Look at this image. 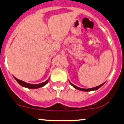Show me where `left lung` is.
<instances>
[{"mask_svg":"<svg viewBox=\"0 0 124 124\" xmlns=\"http://www.w3.org/2000/svg\"><path fill=\"white\" fill-rule=\"evenodd\" d=\"M69 82H70V84H71V85L74 88H76V89L78 90H80V91H83V92H90V91H94V90H98L99 88H100V87H101L104 84H105V83H103V84H101V85H99V86H97V87H93V88H80V87H77V86L74 85V84H72V83H71V82L69 81Z\"/></svg>","mask_w":124,"mask_h":124,"instance_id":"8db88e82","label":"left lung"}]
</instances>
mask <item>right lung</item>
I'll return each instance as SVG.
<instances>
[{
	"instance_id": "obj_1",
	"label": "right lung",
	"mask_w": 124,
	"mask_h": 124,
	"mask_svg": "<svg viewBox=\"0 0 124 124\" xmlns=\"http://www.w3.org/2000/svg\"><path fill=\"white\" fill-rule=\"evenodd\" d=\"M14 77V78L15 79V80H16L21 85L23 86V87H25V88H30V89H36V88H40V87H43V86H45L49 81V78L45 82L40 83V84H29V83H25V81H21L20 80V79L16 78L15 77Z\"/></svg>"
}]
</instances>
